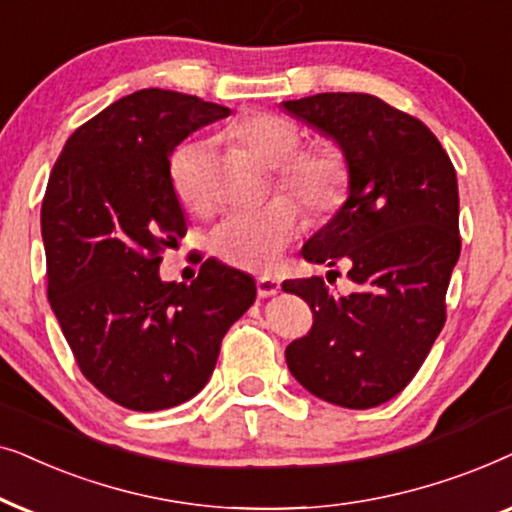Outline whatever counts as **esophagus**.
<instances>
[{
	"label": "esophagus",
	"mask_w": 512,
	"mask_h": 512,
	"mask_svg": "<svg viewBox=\"0 0 512 512\" xmlns=\"http://www.w3.org/2000/svg\"><path fill=\"white\" fill-rule=\"evenodd\" d=\"M278 292H281V283H278L276 278L262 276L260 281H257V295L260 297H271V295H278Z\"/></svg>",
	"instance_id": "obj_1"
}]
</instances>
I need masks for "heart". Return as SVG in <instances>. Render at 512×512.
<instances>
[{"label":"heart","instance_id":"1","mask_svg":"<svg viewBox=\"0 0 512 512\" xmlns=\"http://www.w3.org/2000/svg\"><path fill=\"white\" fill-rule=\"evenodd\" d=\"M231 138L262 166L276 168V189L302 203L313 215H330L342 206L351 185V166L335 142L296 149L302 131L276 114L255 112L231 126ZM201 145L180 147L170 159V185L187 210L206 206L199 182ZM302 231L299 208L288 199L271 201L257 213H231L210 231V250L231 267L271 271Z\"/></svg>","mask_w":512,"mask_h":512}]
</instances>
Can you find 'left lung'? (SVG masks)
<instances>
[{"label":"left lung","mask_w":512,"mask_h":512,"mask_svg":"<svg viewBox=\"0 0 512 512\" xmlns=\"http://www.w3.org/2000/svg\"><path fill=\"white\" fill-rule=\"evenodd\" d=\"M281 107L349 159V196L302 257L327 267L349 262L356 283L346 297L318 276L283 283L313 311L311 330L285 360L325 403L377 407L410 384L445 325L461 252L456 170L428 126L374 95L318 93Z\"/></svg>","instance_id":"left-lung-1"}]
</instances>
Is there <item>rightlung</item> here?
<instances>
[{
  "mask_svg": "<svg viewBox=\"0 0 512 512\" xmlns=\"http://www.w3.org/2000/svg\"><path fill=\"white\" fill-rule=\"evenodd\" d=\"M229 109L142 88L65 142L42 203L49 302L79 370L135 412L168 410L208 384L222 337L255 302L252 276L217 260L192 285L159 276L187 222L170 154Z\"/></svg>",
  "mask_w": 512,
  "mask_h": 512,
  "instance_id": "right-lung-1",
  "label": "right lung"
}]
</instances>
